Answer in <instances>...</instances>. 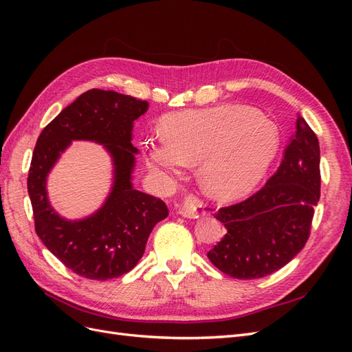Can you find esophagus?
I'll use <instances>...</instances> for the list:
<instances>
[{
  "instance_id": "esophagus-1",
  "label": "esophagus",
  "mask_w": 352,
  "mask_h": 352,
  "mask_svg": "<svg viewBox=\"0 0 352 352\" xmlns=\"http://www.w3.org/2000/svg\"><path fill=\"white\" fill-rule=\"evenodd\" d=\"M177 212L188 219H198L199 216L212 214L214 211L211 208H207L197 197L189 195L186 197V199L182 202V204L177 207Z\"/></svg>"
}]
</instances>
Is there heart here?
<instances>
[{
  "label": "heart",
  "mask_w": 352,
  "mask_h": 352,
  "mask_svg": "<svg viewBox=\"0 0 352 352\" xmlns=\"http://www.w3.org/2000/svg\"><path fill=\"white\" fill-rule=\"evenodd\" d=\"M164 140L145 144L146 163L158 173L177 176L199 163V180L216 198H236L258 182L278 153V129L239 105L166 116Z\"/></svg>",
  "instance_id": "obj_1"
}]
</instances>
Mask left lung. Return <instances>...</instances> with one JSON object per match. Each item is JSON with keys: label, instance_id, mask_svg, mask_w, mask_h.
<instances>
[{"label": "left lung", "instance_id": "left-lung-1", "mask_svg": "<svg viewBox=\"0 0 352 352\" xmlns=\"http://www.w3.org/2000/svg\"><path fill=\"white\" fill-rule=\"evenodd\" d=\"M318 198L320 146L300 116L276 173L250 198L217 211L228 232L207 252L208 260L242 280L278 272L304 248Z\"/></svg>", "mask_w": 352, "mask_h": 352}]
</instances>
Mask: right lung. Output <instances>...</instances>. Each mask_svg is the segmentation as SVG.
I'll return each instance as SVG.
<instances>
[{"instance_id": "1", "label": "right lung", "mask_w": 352, "mask_h": 352, "mask_svg": "<svg viewBox=\"0 0 352 352\" xmlns=\"http://www.w3.org/2000/svg\"><path fill=\"white\" fill-rule=\"evenodd\" d=\"M148 102L114 91L89 89L41 132L32 155L28 192L35 230L45 247L76 274L109 280L131 272L151 230L168 216L166 202L133 188V122ZM72 140H94L113 158L115 182L104 206L82 221H66L49 206L46 176Z\"/></svg>"}]
</instances>
